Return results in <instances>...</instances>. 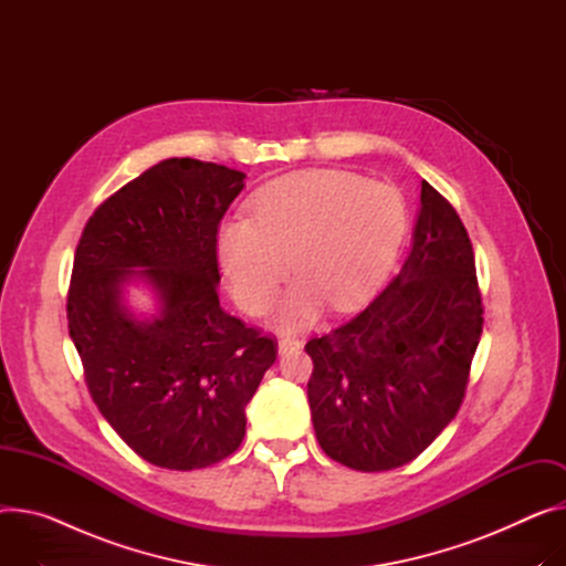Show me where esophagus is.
I'll return each mask as SVG.
<instances>
[{"label":"esophagus","mask_w":566,"mask_h":566,"mask_svg":"<svg viewBox=\"0 0 566 566\" xmlns=\"http://www.w3.org/2000/svg\"><path fill=\"white\" fill-rule=\"evenodd\" d=\"M301 339H296V337H290V335H281L279 337V354H287V352H296V349H301Z\"/></svg>","instance_id":"obj_1"}]
</instances>
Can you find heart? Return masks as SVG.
<instances>
[{
	"label": "heart",
	"mask_w": 566,
	"mask_h": 566,
	"mask_svg": "<svg viewBox=\"0 0 566 566\" xmlns=\"http://www.w3.org/2000/svg\"><path fill=\"white\" fill-rule=\"evenodd\" d=\"M251 216L235 214L217 233V255L240 306L265 313L290 268L298 272L279 324H311L328 298L346 311L369 296L392 268L406 233V201L380 181L308 169L260 190ZM291 258H286V253Z\"/></svg>",
	"instance_id": "heart-1"
}]
</instances>
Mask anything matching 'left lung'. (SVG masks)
<instances>
[{
	"label": "left lung",
	"mask_w": 566,
	"mask_h": 566,
	"mask_svg": "<svg viewBox=\"0 0 566 566\" xmlns=\"http://www.w3.org/2000/svg\"><path fill=\"white\" fill-rule=\"evenodd\" d=\"M483 333L469 235L421 181L408 258L369 306L306 344L308 403L324 453L358 471L415 460L455 417Z\"/></svg>",
	"instance_id": "obj_1"
}]
</instances>
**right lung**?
Instances as JSON below:
<instances>
[{
    "instance_id": "right-lung-1",
    "label": "right lung",
    "mask_w": 566,
    "mask_h": 566,
    "mask_svg": "<svg viewBox=\"0 0 566 566\" xmlns=\"http://www.w3.org/2000/svg\"><path fill=\"white\" fill-rule=\"evenodd\" d=\"M247 174L167 158L85 224L67 294L70 337L104 419L143 460L203 469L244 438V408L276 344L222 311L217 227ZM147 286L151 316L125 294Z\"/></svg>"
}]
</instances>
